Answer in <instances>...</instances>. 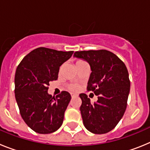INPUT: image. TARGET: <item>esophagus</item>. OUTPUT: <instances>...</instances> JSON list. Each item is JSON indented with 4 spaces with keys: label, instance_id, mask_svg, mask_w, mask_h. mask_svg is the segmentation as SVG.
<instances>
[{
    "label": "esophagus",
    "instance_id": "1",
    "mask_svg": "<svg viewBox=\"0 0 150 150\" xmlns=\"http://www.w3.org/2000/svg\"><path fill=\"white\" fill-rule=\"evenodd\" d=\"M76 96H77L76 94H71V97H72V98H74V97H76Z\"/></svg>",
    "mask_w": 150,
    "mask_h": 150
}]
</instances>
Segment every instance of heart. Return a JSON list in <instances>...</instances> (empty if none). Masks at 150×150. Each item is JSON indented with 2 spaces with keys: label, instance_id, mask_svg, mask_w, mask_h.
Returning a JSON list of instances; mask_svg holds the SVG:
<instances>
[{
  "label": "heart",
  "instance_id": "heart-1",
  "mask_svg": "<svg viewBox=\"0 0 150 150\" xmlns=\"http://www.w3.org/2000/svg\"><path fill=\"white\" fill-rule=\"evenodd\" d=\"M80 62H84L83 61H77L76 63H80ZM69 89L71 90V91H76L78 89V87L76 85H71L70 86H69Z\"/></svg>",
  "mask_w": 150,
  "mask_h": 150
}]
</instances>
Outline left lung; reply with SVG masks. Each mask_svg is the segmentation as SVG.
Returning <instances> with one entry per match:
<instances>
[{"instance_id": "obj_1", "label": "left lung", "mask_w": 150, "mask_h": 150, "mask_svg": "<svg viewBox=\"0 0 150 150\" xmlns=\"http://www.w3.org/2000/svg\"><path fill=\"white\" fill-rule=\"evenodd\" d=\"M74 57L89 64L91 73L87 89L98 95L97 102L91 104L86 94L79 95L84 126L97 134L110 132L126 110L130 91L126 66L115 54L104 50L76 52Z\"/></svg>"}]
</instances>
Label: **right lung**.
Segmentation results:
<instances>
[{
	"label": "right lung",
	"instance_id": "obj_1",
	"mask_svg": "<svg viewBox=\"0 0 150 150\" xmlns=\"http://www.w3.org/2000/svg\"><path fill=\"white\" fill-rule=\"evenodd\" d=\"M74 52L40 47L26 55L15 74V97L25 122L39 134H50L62 126L71 96L65 91L52 97L50 83L58 79L59 68Z\"/></svg>",
	"mask_w": 150,
	"mask_h": 150
}]
</instances>
